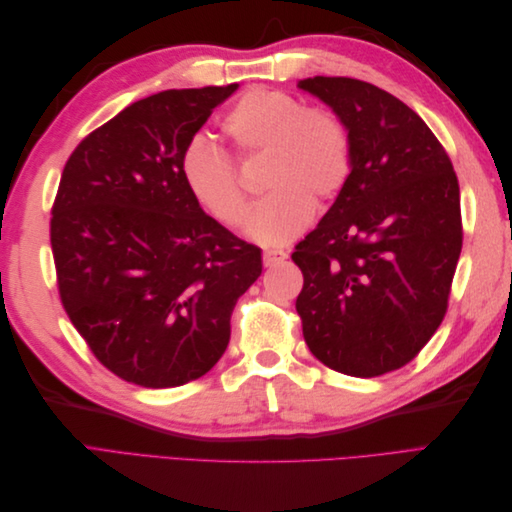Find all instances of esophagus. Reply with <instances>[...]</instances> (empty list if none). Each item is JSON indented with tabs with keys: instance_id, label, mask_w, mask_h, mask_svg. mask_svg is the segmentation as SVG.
Listing matches in <instances>:
<instances>
[{
	"instance_id": "1",
	"label": "esophagus",
	"mask_w": 512,
	"mask_h": 512,
	"mask_svg": "<svg viewBox=\"0 0 512 512\" xmlns=\"http://www.w3.org/2000/svg\"><path fill=\"white\" fill-rule=\"evenodd\" d=\"M286 258H288V254L282 252V250H269V252L262 254V262H265V267L280 265V262H284Z\"/></svg>"
}]
</instances>
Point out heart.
<instances>
[{
    "mask_svg": "<svg viewBox=\"0 0 512 512\" xmlns=\"http://www.w3.org/2000/svg\"><path fill=\"white\" fill-rule=\"evenodd\" d=\"M220 128L239 160L262 153V185L247 235L262 245H286L307 228L316 203L344 190L352 170V141L344 119L322 106H303L282 89L254 87L224 113ZM181 181L211 218L239 228L247 194L237 168L209 138L196 136L181 153Z\"/></svg>",
    "mask_w": 512,
    "mask_h": 512,
    "instance_id": "b5f03b06",
    "label": "heart"
}]
</instances>
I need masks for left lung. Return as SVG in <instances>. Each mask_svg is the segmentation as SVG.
<instances>
[{"label": "left lung", "instance_id": "left-lung-1", "mask_svg": "<svg viewBox=\"0 0 512 512\" xmlns=\"http://www.w3.org/2000/svg\"><path fill=\"white\" fill-rule=\"evenodd\" d=\"M299 87L344 119L352 170L294 245L307 348L354 378L410 363L442 324L463 245L459 181L427 123L389 91L346 76Z\"/></svg>", "mask_w": 512, "mask_h": 512}]
</instances>
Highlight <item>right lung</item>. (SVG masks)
Returning <instances> with one entry per match:
<instances>
[{"instance_id":"right-lung-1","label":"right lung","mask_w":512,"mask_h":512,"mask_svg":"<svg viewBox=\"0 0 512 512\" xmlns=\"http://www.w3.org/2000/svg\"><path fill=\"white\" fill-rule=\"evenodd\" d=\"M239 85L168 89L123 108L72 151L51 247L59 299L96 359L121 380L170 389L222 359L260 247L200 209L181 153Z\"/></svg>"}]
</instances>
